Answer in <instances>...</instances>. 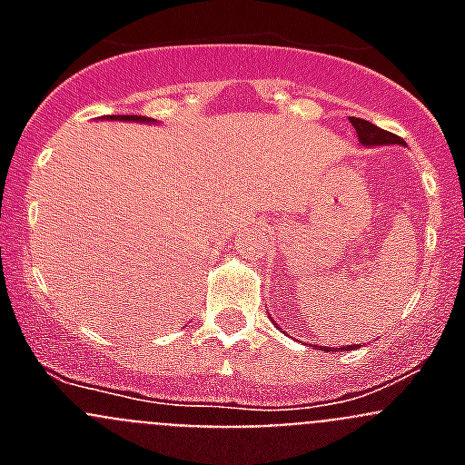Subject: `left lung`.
Listing matches in <instances>:
<instances>
[{
  "label": "left lung",
  "instance_id": "left-lung-1",
  "mask_svg": "<svg viewBox=\"0 0 465 465\" xmlns=\"http://www.w3.org/2000/svg\"><path fill=\"white\" fill-rule=\"evenodd\" d=\"M351 125L356 127V134H359V142L365 146H377V143H402V139L393 133H386L381 127L372 125L371 121H363V118H349ZM359 347V344H356ZM351 349V347H347Z\"/></svg>",
  "mask_w": 465,
  "mask_h": 465
}]
</instances>
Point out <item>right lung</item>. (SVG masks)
I'll list each match as a JSON object with an SVG mask.
<instances>
[{"instance_id": "1", "label": "right lung", "mask_w": 465, "mask_h": 465, "mask_svg": "<svg viewBox=\"0 0 465 465\" xmlns=\"http://www.w3.org/2000/svg\"><path fill=\"white\" fill-rule=\"evenodd\" d=\"M118 118H123V121H149V118H139V116H118Z\"/></svg>"}]
</instances>
